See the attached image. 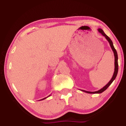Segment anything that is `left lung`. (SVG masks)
<instances>
[{"label":"left lung","instance_id":"obj_1","mask_svg":"<svg viewBox=\"0 0 126 126\" xmlns=\"http://www.w3.org/2000/svg\"><path fill=\"white\" fill-rule=\"evenodd\" d=\"M98 32H99L100 33H101V34H102V35L104 36V37H105V38H106L107 40L108 41V42L110 43V46H111V49H112V51H113V54H114V57H115V70H114V73H113V76L111 78V80H110V81L108 82V84H107V85H105L104 87L103 88L100 89V90L97 91H95V92H89V91H84V90H81V91H82V92L88 93V94H101V93H102L103 92H104V91H106V89L108 88V87H109V86L112 84V82L113 81V80H115V78H116V76H117V74H118V54H117V51L116 50V49H115L114 46H113L112 41L111 39H110V38L108 37V36L106 34L104 33V32H103V30L101 29H98Z\"/></svg>","mask_w":126,"mask_h":126}]
</instances>
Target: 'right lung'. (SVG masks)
Returning a JSON list of instances; mask_svg holds the SVG:
<instances>
[{
    "mask_svg": "<svg viewBox=\"0 0 126 126\" xmlns=\"http://www.w3.org/2000/svg\"><path fill=\"white\" fill-rule=\"evenodd\" d=\"M50 95H51V94H50ZM50 95H49V96H47V97H45V98H44V99H41V100H44V99H46V98H47V97H49V96H50Z\"/></svg>",
    "mask_w": 126,
    "mask_h": 126,
    "instance_id": "1",
    "label": "right lung"
}]
</instances>
